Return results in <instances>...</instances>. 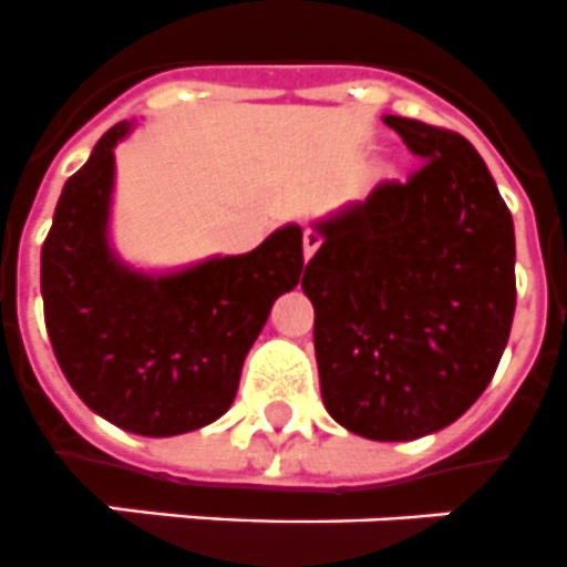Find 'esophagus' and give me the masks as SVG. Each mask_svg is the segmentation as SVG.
<instances>
[{
	"mask_svg": "<svg viewBox=\"0 0 567 567\" xmlns=\"http://www.w3.org/2000/svg\"><path fill=\"white\" fill-rule=\"evenodd\" d=\"M320 244H323L320 233H315V229H306V233H302V256H306V261L320 250Z\"/></svg>",
	"mask_w": 567,
	"mask_h": 567,
	"instance_id": "obj_1",
	"label": "esophagus"
}]
</instances>
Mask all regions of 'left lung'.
I'll return each instance as SVG.
<instances>
[{
  "mask_svg": "<svg viewBox=\"0 0 567 567\" xmlns=\"http://www.w3.org/2000/svg\"><path fill=\"white\" fill-rule=\"evenodd\" d=\"M384 124L422 165L317 220L323 247L302 291L329 416L367 440L408 443L457 422L498 370L515 315V229L472 142L416 118Z\"/></svg>",
  "mask_w": 567,
  "mask_h": 567,
  "instance_id": "obj_1",
  "label": "left lung"
}]
</instances>
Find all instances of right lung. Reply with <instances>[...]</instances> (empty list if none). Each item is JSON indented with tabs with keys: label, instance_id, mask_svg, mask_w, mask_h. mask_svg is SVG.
Wrapping results in <instances>:
<instances>
[{
	"label": "right lung",
	"instance_id": "right-lung-1",
	"mask_svg": "<svg viewBox=\"0 0 567 567\" xmlns=\"http://www.w3.org/2000/svg\"><path fill=\"white\" fill-rule=\"evenodd\" d=\"M110 127L60 192L40 256L45 329L81 402L140 436H177L229 411L244 358L274 302L297 288L302 229L285 224L244 256H212L172 274L124 265L110 247Z\"/></svg>",
	"mask_w": 567,
	"mask_h": 567
}]
</instances>
